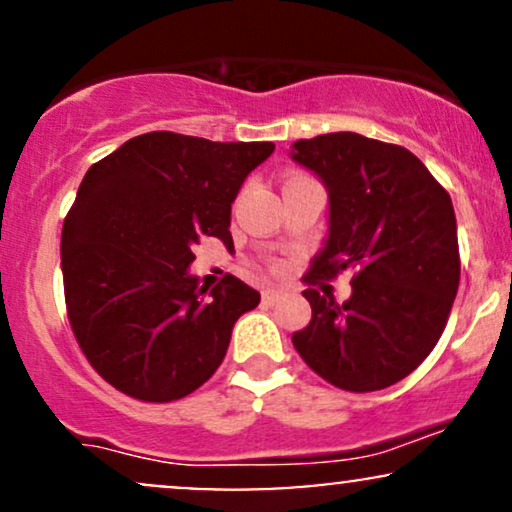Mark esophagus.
<instances>
[{"mask_svg": "<svg viewBox=\"0 0 512 512\" xmlns=\"http://www.w3.org/2000/svg\"><path fill=\"white\" fill-rule=\"evenodd\" d=\"M281 296H284V291H281V289H264L262 291V303L264 305H274Z\"/></svg>", "mask_w": 512, "mask_h": 512, "instance_id": "esophagus-1", "label": "esophagus"}]
</instances>
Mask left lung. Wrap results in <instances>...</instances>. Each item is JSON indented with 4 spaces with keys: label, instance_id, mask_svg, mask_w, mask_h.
Listing matches in <instances>:
<instances>
[{
    "label": "left lung",
    "instance_id": "obj_1",
    "mask_svg": "<svg viewBox=\"0 0 512 512\" xmlns=\"http://www.w3.org/2000/svg\"><path fill=\"white\" fill-rule=\"evenodd\" d=\"M330 197L327 238L305 284L351 274V296L305 289L313 317L293 346L320 378L349 392L383 390L431 354L460 286L450 195L411 151L332 132L291 146Z\"/></svg>",
    "mask_w": 512,
    "mask_h": 512
}]
</instances>
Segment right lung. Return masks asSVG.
<instances>
[{
  "label": "right lung",
  "instance_id": "1",
  "mask_svg": "<svg viewBox=\"0 0 512 512\" xmlns=\"http://www.w3.org/2000/svg\"><path fill=\"white\" fill-rule=\"evenodd\" d=\"M272 142L175 132L129 139L88 168L62 228L64 301L88 363L115 390L173 402L204 385L260 293L190 274L204 236L231 240V204Z\"/></svg>",
  "mask_w": 512,
  "mask_h": 512
}]
</instances>
